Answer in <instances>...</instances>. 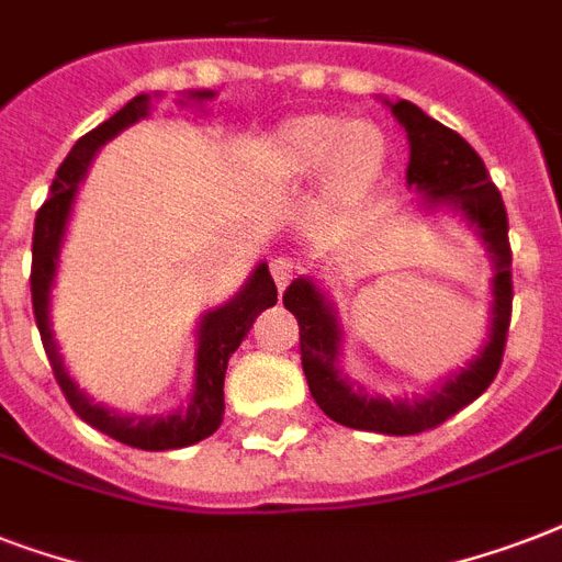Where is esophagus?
Here are the masks:
<instances>
[{"instance_id":"34e87169","label":"esophagus","mask_w":562,"mask_h":562,"mask_svg":"<svg viewBox=\"0 0 562 562\" xmlns=\"http://www.w3.org/2000/svg\"><path fill=\"white\" fill-rule=\"evenodd\" d=\"M271 277H273V282H277V289L280 291H285L289 289V282L294 280V262H291V259H273L271 262Z\"/></svg>"}]
</instances>
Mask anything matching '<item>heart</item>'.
<instances>
[{
    "label": "heart",
    "instance_id": "b5f03b06",
    "mask_svg": "<svg viewBox=\"0 0 562 562\" xmlns=\"http://www.w3.org/2000/svg\"><path fill=\"white\" fill-rule=\"evenodd\" d=\"M387 166L391 143L382 127L329 113L285 119L262 148V169L277 187L303 189L324 178V203L335 215H350L373 201Z\"/></svg>",
    "mask_w": 562,
    "mask_h": 562
}]
</instances>
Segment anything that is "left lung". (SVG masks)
Instances as JSON below:
<instances>
[{
    "instance_id": "obj_1",
    "label": "left lung",
    "mask_w": 562,
    "mask_h": 562,
    "mask_svg": "<svg viewBox=\"0 0 562 562\" xmlns=\"http://www.w3.org/2000/svg\"><path fill=\"white\" fill-rule=\"evenodd\" d=\"M408 134V189L423 194V206L437 210L449 206L458 212L487 247L493 262V303H490V335L481 352L467 368L446 375L426 396L414 400H387L379 393H368L361 382H352L344 373V326L338 308L326 297L312 277H297L291 282L282 303L300 324V359L306 373L308 391L315 396L326 417L359 431L375 435H419L440 426L458 414L463 405L479 400L496 379L505 356L507 326H510V241H507V212L502 194L493 187L484 160L461 134L426 116L411 101H384Z\"/></svg>"
}]
</instances>
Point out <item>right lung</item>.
<instances>
[{"label": "right lung", "instance_id": "add662e5", "mask_svg": "<svg viewBox=\"0 0 562 562\" xmlns=\"http://www.w3.org/2000/svg\"><path fill=\"white\" fill-rule=\"evenodd\" d=\"M215 92L194 90L189 92V101H210ZM183 104V101H180ZM151 113V95L143 92L113 113L108 122L92 127L90 134L81 136L66 154V160L57 169V178L52 180L46 203L40 206L34 218V241H31V303H34V321H37L40 338L46 347L48 364L55 373L66 402L87 423L99 428L101 435L113 437L119 443L145 449V452H166V449H183L203 437H210L224 419V373H227L229 356L245 341L250 326L265 308L277 303V285L271 280L268 265L259 262L254 273L247 277L236 297L227 300L224 306H215L203 312L198 333H194V384L192 396L183 408L171 414H154V417H139V414H119L116 408H108L101 402H92V396L78 387L69 370L64 364V356L57 350L55 333H52V285H55L57 265H60V247H64L66 227L72 218L75 194L81 180L87 178L92 157L99 154L104 143L119 136L125 127L136 125L139 119Z\"/></svg>", "mask_w": 562, "mask_h": 562}]
</instances>
